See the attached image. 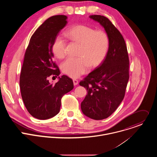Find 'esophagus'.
Wrapping results in <instances>:
<instances>
[{
	"instance_id": "obj_1",
	"label": "esophagus",
	"mask_w": 157,
	"mask_h": 157,
	"mask_svg": "<svg viewBox=\"0 0 157 157\" xmlns=\"http://www.w3.org/2000/svg\"><path fill=\"white\" fill-rule=\"evenodd\" d=\"M73 84H74V85H77L78 84V81L77 80V79H73Z\"/></svg>"
}]
</instances>
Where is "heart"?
Returning a JSON list of instances; mask_svg holds the SVG:
<instances>
[{"mask_svg": "<svg viewBox=\"0 0 157 157\" xmlns=\"http://www.w3.org/2000/svg\"><path fill=\"white\" fill-rule=\"evenodd\" d=\"M66 36L71 41L80 44L78 56L68 58L61 64L63 72L71 78H78L87 73L89 66L96 68L104 60L109 47V37L103 30L84 25H75L65 33ZM66 42L60 36L55 38L52 51L58 58H63L66 55Z\"/></svg>", "mask_w": 157, "mask_h": 157, "instance_id": "b5f03b06", "label": "heart"}]
</instances>
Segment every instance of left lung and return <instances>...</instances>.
Returning a JSON list of instances; mask_svg holds the SVG:
<instances>
[{
  "instance_id": "obj_1",
  "label": "left lung",
  "mask_w": 157,
  "mask_h": 157,
  "mask_svg": "<svg viewBox=\"0 0 157 157\" xmlns=\"http://www.w3.org/2000/svg\"><path fill=\"white\" fill-rule=\"evenodd\" d=\"M89 17L104 28L110 43L103 62L79 82L87 91L81 107L87 117L102 120L114 113L124 98L129 79V59L123 36L109 19L99 15Z\"/></svg>"
}]
</instances>
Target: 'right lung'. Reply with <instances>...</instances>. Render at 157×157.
<instances>
[{"instance_id": "obj_1", "label": "right lung", "mask_w": 157, "mask_h": 157, "mask_svg": "<svg viewBox=\"0 0 157 157\" xmlns=\"http://www.w3.org/2000/svg\"><path fill=\"white\" fill-rule=\"evenodd\" d=\"M63 15L50 17L32 36L26 50L20 76L21 96L29 113L35 118L45 120L59 112L61 98L74 87L66 75L55 84L48 78L58 76L59 70L53 61L52 45L58 33L67 24Z\"/></svg>"}]
</instances>
